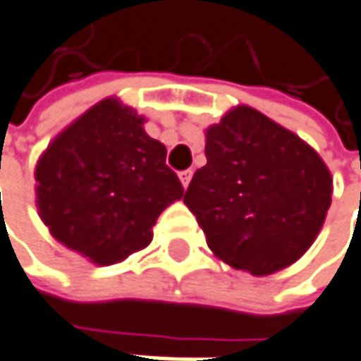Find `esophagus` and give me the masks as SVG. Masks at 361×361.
I'll list each match as a JSON object with an SVG mask.
<instances>
[{
	"label": "esophagus",
	"instance_id": "esophagus-1",
	"mask_svg": "<svg viewBox=\"0 0 361 361\" xmlns=\"http://www.w3.org/2000/svg\"><path fill=\"white\" fill-rule=\"evenodd\" d=\"M192 176H194V171H192V169H185V171H181L180 180H181V185H183V188H188V185H190Z\"/></svg>",
	"mask_w": 361,
	"mask_h": 361
}]
</instances>
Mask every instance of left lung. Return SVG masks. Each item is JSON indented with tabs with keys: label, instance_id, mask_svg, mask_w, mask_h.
<instances>
[{
	"label": "left lung",
	"instance_id": "obj_1",
	"mask_svg": "<svg viewBox=\"0 0 361 361\" xmlns=\"http://www.w3.org/2000/svg\"><path fill=\"white\" fill-rule=\"evenodd\" d=\"M331 194L333 178L312 147L262 112L237 106L206 130V165L183 202L219 259L267 276L312 245Z\"/></svg>",
	"mask_w": 361,
	"mask_h": 361
}]
</instances>
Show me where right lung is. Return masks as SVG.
Here are the masks:
<instances>
[{
	"mask_svg": "<svg viewBox=\"0 0 361 361\" xmlns=\"http://www.w3.org/2000/svg\"><path fill=\"white\" fill-rule=\"evenodd\" d=\"M116 97L90 108L36 165V204L56 241L112 265L145 249L159 214L183 196L167 149Z\"/></svg>",
	"mask_w": 361,
	"mask_h": 361,
	"instance_id": "add662e5",
	"label": "right lung"
}]
</instances>
